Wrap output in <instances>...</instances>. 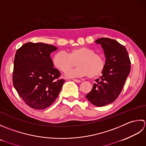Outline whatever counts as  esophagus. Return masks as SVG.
Returning <instances> with one entry per match:
<instances>
[{"label":"esophagus","instance_id":"34e87169","mask_svg":"<svg viewBox=\"0 0 146 146\" xmlns=\"http://www.w3.org/2000/svg\"><path fill=\"white\" fill-rule=\"evenodd\" d=\"M73 81L74 82H76L77 83H79V82H81V80H79V79H72Z\"/></svg>","mask_w":146,"mask_h":146}]
</instances>
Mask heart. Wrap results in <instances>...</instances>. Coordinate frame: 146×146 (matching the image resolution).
<instances>
[{
	"label": "heart",
	"mask_w": 146,
	"mask_h": 146,
	"mask_svg": "<svg viewBox=\"0 0 146 146\" xmlns=\"http://www.w3.org/2000/svg\"><path fill=\"white\" fill-rule=\"evenodd\" d=\"M53 64L63 72H66L75 65L76 69L67 72L68 77H86L95 78L102 74L105 61L103 56L87 46H80L70 49L66 53H56L52 58Z\"/></svg>",
	"instance_id": "obj_1"
}]
</instances>
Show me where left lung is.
Returning a JSON list of instances; mask_svg holds the SVG:
<instances>
[{
	"label": "left lung",
	"instance_id": "left-lung-1",
	"mask_svg": "<svg viewBox=\"0 0 146 146\" xmlns=\"http://www.w3.org/2000/svg\"><path fill=\"white\" fill-rule=\"evenodd\" d=\"M102 45L106 57L102 76L96 79L86 97L96 106L113 103L118 97L130 71V60L125 47L117 41L102 38L95 41Z\"/></svg>",
	"mask_w": 146,
	"mask_h": 146
}]
</instances>
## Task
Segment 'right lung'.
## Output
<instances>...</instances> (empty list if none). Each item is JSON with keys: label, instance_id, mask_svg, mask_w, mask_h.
Returning a JSON list of instances; mask_svg holds the SVG:
<instances>
[{"label": "right lung", "instance_id": "add662e5", "mask_svg": "<svg viewBox=\"0 0 146 146\" xmlns=\"http://www.w3.org/2000/svg\"><path fill=\"white\" fill-rule=\"evenodd\" d=\"M57 49L52 44L26 43L17 50L13 82L26 105L36 110L50 106L57 98L65 82L53 68L50 53Z\"/></svg>", "mask_w": 146, "mask_h": 146}]
</instances>
